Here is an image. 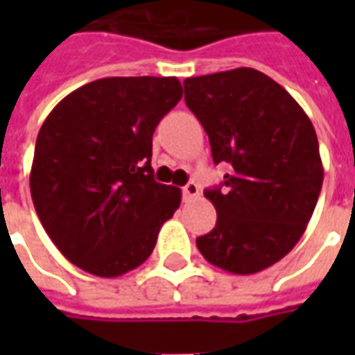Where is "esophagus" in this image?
I'll use <instances>...</instances> for the list:
<instances>
[{
    "instance_id": "34e87169",
    "label": "esophagus",
    "mask_w": 355,
    "mask_h": 355,
    "mask_svg": "<svg viewBox=\"0 0 355 355\" xmlns=\"http://www.w3.org/2000/svg\"><path fill=\"white\" fill-rule=\"evenodd\" d=\"M182 196H184V200L198 198V196H200V186L196 184V182H188V184L182 188Z\"/></svg>"
}]
</instances>
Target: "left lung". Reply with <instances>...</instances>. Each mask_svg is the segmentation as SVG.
<instances>
[{"label":"left lung","mask_w":355,"mask_h":355,"mask_svg":"<svg viewBox=\"0 0 355 355\" xmlns=\"http://www.w3.org/2000/svg\"><path fill=\"white\" fill-rule=\"evenodd\" d=\"M186 106L209 135L213 162L228 163L213 230L200 253L232 274H257L282 261L304 234L323 182L310 117L266 73L236 68L184 80Z\"/></svg>","instance_id":"1"}]
</instances>
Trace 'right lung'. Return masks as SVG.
I'll list each match as a JSON object with an SVG mask.
<instances>
[{"label": "right lung", "instance_id": "right-lung-1", "mask_svg": "<svg viewBox=\"0 0 355 355\" xmlns=\"http://www.w3.org/2000/svg\"><path fill=\"white\" fill-rule=\"evenodd\" d=\"M182 98L177 78H104L64 96L35 140V213L68 261L116 277L146 261L180 190L155 182L152 137Z\"/></svg>", "mask_w": 355, "mask_h": 355}]
</instances>
